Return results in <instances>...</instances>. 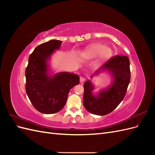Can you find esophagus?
<instances>
[{
    "label": "esophagus",
    "mask_w": 155,
    "mask_h": 155,
    "mask_svg": "<svg viewBox=\"0 0 155 155\" xmlns=\"http://www.w3.org/2000/svg\"><path fill=\"white\" fill-rule=\"evenodd\" d=\"M85 81V78H83V77H80V83H84V81Z\"/></svg>",
    "instance_id": "obj_1"
}]
</instances>
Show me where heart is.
Listing matches in <instances>:
<instances>
[{"instance_id": "obj_1", "label": "heart", "mask_w": 155, "mask_h": 155, "mask_svg": "<svg viewBox=\"0 0 155 155\" xmlns=\"http://www.w3.org/2000/svg\"><path fill=\"white\" fill-rule=\"evenodd\" d=\"M100 55V60L105 61L109 59L112 55V51L110 48L101 43H97L90 46L83 54V57L87 59H92Z\"/></svg>"}]
</instances>
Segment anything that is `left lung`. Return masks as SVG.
Here are the masks:
<instances>
[{
    "mask_svg": "<svg viewBox=\"0 0 155 155\" xmlns=\"http://www.w3.org/2000/svg\"><path fill=\"white\" fill-rule=\"evenodd\" d=\"M104 71L111 75L112 81L97 95L92 94L94 87L91 80L84 83L83 105L89 112L99 116L110 113L124 100L130 79L129 59L127 56H114L96 70L91 78Z\"/></svg>",
    "mask_w": 155,
    "mask_h": 155,
    "instance_id": "1",
    "label": "left lung"
}]
</instances>
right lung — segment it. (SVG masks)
Masks as SVG:
<instances>
[{"mask_svg":"<svg viewBox=\"0 0 155 155\" xmlns=\"http://www.w3.org/2000/svg\"><path fill=\"white\" fill-rule=\"evenodd\" d=\"M62 41L51 40L41 44L30 54L26 69V92L33 106L43 114H54L66 104L70 89L79 83V76L69 72L51 76L48 63Z\"/></svg>","mask_w":155,"mask_h":155,"instance_id":"right-lung-1","label":"right lung"}]
</instances>
